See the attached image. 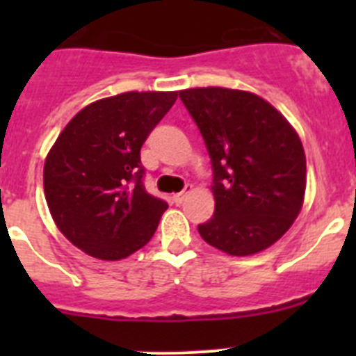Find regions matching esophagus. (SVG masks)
I'll return each mask as SVG.
<instances>
[{"label":"esophagus","mask_w":356,"mask_h":356,"mask_svg":"<svg viewBox=\"0 0 356 356\" xmlns=\"http://www.w3.org/2000/svg\"><path fill=\"white\" fill-rule=\"evenodd\" d=\"M188 191H191V187H188V185H187V187H185L184 191H181V193H176V194H172V201H175L176 205H180L181 201L185 200V196H187V194H188Z\"/></svg>","instance_id":"obj_1"}]
</instances>
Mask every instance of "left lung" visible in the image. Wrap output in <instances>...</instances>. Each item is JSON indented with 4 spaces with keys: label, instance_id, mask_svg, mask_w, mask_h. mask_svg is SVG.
Masks as SVG:
<instances>
[{
    "label": "left lung",
    "instance_id": "obj_1",
    "mask_svg": "<svg viewBox=\"0 0 356 356\" xmlns=\"http://www.w3.org/2000/svg\"><path fill=\"white\" fill-rule=\"evenodd\" d=\"M180 99L212 163L216 210L197 232L235 257L266 250L303 205L307 160L300 137L275 106L246 90L187 89Z\"/></svg>",
    "mask_w": 356,
    "mask_h": 356
}]
</instances>
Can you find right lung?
Masks as SVG:
<instances>
[{
  "instance_id": "right-lung-1",
  "label": "right lung",
  "mask_w": 356,
  "mask_h": 356,
  "mask_svg": "<svg viewBox=\"0 0 356 356\" xmlns=\"http://www.w3.org/2000/svg\"><path fill=\"white\" fill-rule=\"evenodd\" d=\"M178 92H124L69 121L44 163V194L58 229L94 259L146 246L168 203L143 184L140 147Z\"/></svg>"
}]
</instances>
